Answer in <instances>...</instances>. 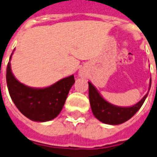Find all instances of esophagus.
<instances>
[{
	"label": "esophagus",
	"instance_id": "34e87169",
	"mask_svg": "<svg viewBox=\"0 0 157 157\" xmlns=\"http://www.w3.org/2000/svg\"><path fill=\"white\" fill-rule=\"evenodd\" d=\"M79 75L80 76H85V71H83V70H81V71H79Z\"/></svg>",
	"mask_w": 157,
	"mask_h": 157
}]
</instances>
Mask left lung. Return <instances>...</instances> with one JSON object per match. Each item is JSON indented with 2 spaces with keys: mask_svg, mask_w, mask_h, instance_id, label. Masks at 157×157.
<instances>
[{
  "mask_svg": "<svg viewBox=\"0 0 157 157\" xmlns=\"http://www.w3.org/2000/svg\"><path fill=\"white\" fill-rule=\"evenodd\" d=\"M151 79L150 82V88H151ZM88 87H89L90 105L94 117L103 123L109 125L121 124L129 120L141 108L148 95V94H145L140 102H138L136 105L132 106L121 107L106 101L98 92L96 87L90 82H88Z\"/></svg>",
  "mask_w": 157,
  "mask_h": 157,
  "instance_id": "obj_1",
  "label": "left lung"
}]
</instances>
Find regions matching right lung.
<instances>
[{
	"mask_svg": "<svg viewBox=\"0 0 157 157\" xmlns=\"http://www.w3.org/2000/svg\"><path fill=\"white\" fill-rule=\"evenodd\" d=\"M74 83L75 78L72 75L45 88L30 87L14 77L11 63H7L6 84L11 98L18 110L34 121L44 122L58 117Z\"/></svg>",
	"mask_w": 157,
	"mask_h": 157,
	"instance_id": "add662e5",
	"label": "right lung"
}]
</instances>
